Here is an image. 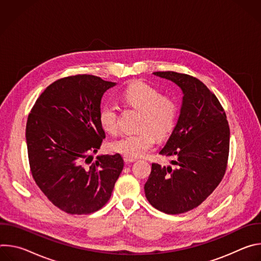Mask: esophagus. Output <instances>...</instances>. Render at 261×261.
Returning a JSON list of instances; mask_svg holds the SVG:
<instances>
[{
	"instance_id": "esophagus-1",
	"label": "esophagus",
	"mask_w": 261,
	"mask_h": 261,
	"mask_svg": "<svg viewBox=\"0 0 261 261\" xmlns=\"http://www.w3.org/2000/svg\"><path fill=\"white\" fill-rule=\"evenodd\" d=\"M124 161L127 163V164H129V163H133V162H135L136 160L135 159H133V158H128V157H124Z\"/></svg>"
}]
</instances>
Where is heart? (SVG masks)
Segmentation results:
<instances>
[{
    "mask_svg": "<svg viewBox=\"0 0 261 261\" xmlns=\"http://www.w3.org/2000/svg\"><path fill=\"white\" fill-rule=\"evenodd\" d=\"M124 100L131 106L142 111L140 128H150L159 136L167 134L175 120L176 105L160 92L142 82L130 85L123 92ZM119 108L114 102L104 103L99 111V124L110 134L118 132ZM156 143V135L151 130L144 129L134 134H124L111 142L110 146L117 153L128 158H138L151 151Z\"/></svg>",
    "mask_w": 261,
    "mask_h": 261,
    "instance_id": "heart-1",
    "label": "heart"
}]
</instances>
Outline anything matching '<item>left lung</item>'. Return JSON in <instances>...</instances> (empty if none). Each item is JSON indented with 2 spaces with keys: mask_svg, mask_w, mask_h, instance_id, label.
<instances>
[{
  "mask_svg": "<svg viewBox=\"0 0 261 261\" xmlns=\"http://www.w3.org/2000/svg\"><path fill=\"white\" fill-rule=\"evenodd\" d=\"M153 74L175 84L182 100L176 125L159 153L172 157L175 166L153 163L144 193L155 208L176 215L198 206L222 180L230 131L219 100L199 80L172 71Z\"/></svg>",
  "mask_w": 261,
  "mask_h": 261,
  "instance_id": "8db88e82",
  "label": "left lung"
}]
</instances>
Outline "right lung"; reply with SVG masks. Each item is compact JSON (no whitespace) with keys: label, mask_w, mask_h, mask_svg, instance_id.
Returning <instances> with one entry per match:
<instances>
[{"label":"right lung","mask_w":261,"mask_h":261,"mask_svg":"<svg viewBox=\"0 0 261 261\" xmlns=\"http://www.w3.org/2000/svg\"><path fill=\"white\" fill-rule=\"evenodd\" d=\"M116 85L87 74L61 79L45 89L29 115L25 140L33 177L68 214L100 210L123 170L120 154L87 162L105 138L98 120L101 99Z\"/></svg>","instance_id":"obj_1"}]
</instances>
